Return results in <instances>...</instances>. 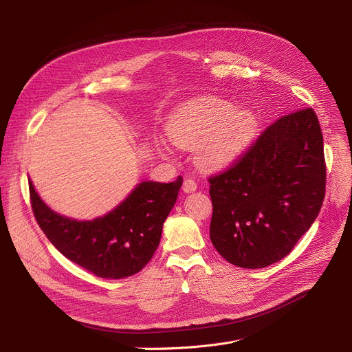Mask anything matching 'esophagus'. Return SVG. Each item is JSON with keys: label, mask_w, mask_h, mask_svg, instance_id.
I'll list each match as a JSON object with an SVG mask.
<instances>
[{"label": "esophagus", "mask_w": 352, "mask_h": 352, "mask_svg": "<svg viewBox=\"0 0 352 352\" xmlns=\"http://www.w3.org/2000/svg\"><path fill=\"white\" fill-rule=\"evenodd\" d=\"M197 187H198V184H197V181H195V179H192V178H187L186 181H184L182 190L186 191V192H194V191L197 190Z\"/></svg>", "instance_id": "obj_1"}]
</instances>
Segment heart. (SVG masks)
<instances>
[{
  "mask_svg": "<svg viewBox=\"0 0 352 352\" xmlns=\"http://www.w3.org/2000/svg\"><path fill=\"white\" fill-rule=\"evenodd\" d=\"M232 105L219 98H204L181 109L168 126L173 142L197 148V160L206 166L231 162L250 142L255 117L250 109L231 111Z\"/></svg>",
  "mask_w": 352,
  "mask_h": 352,
  "instance_id": "obj_1",
  "label": "heart"
}]
</instances>
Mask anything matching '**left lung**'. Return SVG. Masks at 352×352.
<instances>
[{"label":"left lung","instance_id":"1","mask_svg":"<svg viewBox=\"0 0 352 352\" xmlns=\"http://www.w3.org/2000/svg\"><path fill=\"white\" fill-rule=\"evenodd\" d=\"M208 182L210 238L219 255L251 270L283 260L316 221L325 197L316 111L307 107L280 117Z\"/></svg>","mask_w":352,"mask_h":352}]
</instances>
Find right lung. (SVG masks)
Here are the masks:
<instances>
[{
  "instance_id": "1",
  "label": "right lung",
  "mask_w": 352,
  "mask_h": 352,
  "mask_svg": "<svg viewBox=\"0 0 352 352\" xmlns=\"http://www.w3.org/2000/svg\"><path fill=\"white\" fill-rule=\"evenodd\" d=\"M28 186L34 217L51 244L94 275L120 280L150 263L164 221L178 198L182 177L168 184L144 181L114 211L92 221L55 214L35 192L31 181Z\"/></svg>"
}]
</instances>
